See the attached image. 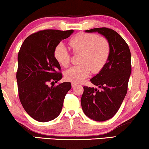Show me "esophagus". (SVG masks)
I'll return each instance as SVG.
<instances>
[{"instance_id":"1","label":"esophagus","mask_w":149,"mask_h":149,"mask_svg":"<svg viewBox=\"0 0 149 149\" xmlns=\"http://www.w3.org/2000/svg\"><path fill=\"white\" fill-rule=\"evenodd\" d=\"M71 85H72V87H74L75 86H76V85H77V83H71Z\"/></svg>"}]
</instances>
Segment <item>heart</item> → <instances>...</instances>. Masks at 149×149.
<instances>
[{"label": "heart", "mask_w": 149, "mask_h": 149, "mask_svg": "<svg viewBox=\"0 0 149 149\" xmlns=\"http://www.w3.org/2000/svg\"><path fill=\"white\" fill-rule=\"evenodd\" d=\"M69 45L74 54H81L80 65L72 66L65 72L66 80L73 83H81L93 73L102 70L109 59L111 47L109 40L104 36L95 34L79 33L69 40ZM54 58L63 67L70 62V54L62 43L56 47Z\"/></svg>", "instance_id": "1"}]
</instances>
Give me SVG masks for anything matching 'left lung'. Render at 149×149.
Returning <instances> with one entry per match:
<instances>
[{
  "mask_svg": "<svg viewBox=\"0 0 149 149\" xmlns=\"http://www.w3.org/2000/svg\"><path fill=\"white\" fill-rule=\"evenodd\" d=\"M86 32L102 34L111 47L107 64L90 80L101 89L84 86L81 100L85 115L94 121H104L117 113L127 93L132 72L131 53L127 42L113 29L102 27Z\"/></svg>",
  "mask_w": 149,
  "mask_h": 149,
  "instance_id": "obj_1",
  "label": "left lung"
}]
</instances>
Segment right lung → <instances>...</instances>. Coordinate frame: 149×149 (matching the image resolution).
<instances>
[{"instance_id": "obj_1", "label": "right lung", "mask_w": 149, "mask_h": 149, "mask_svg": "<svg viewBox=\"0 0 149 149\" xmlns=\"http://www.w3.org/2000/svg\"><path fill=\"white\" fill-rule=\"evenodd\" d=\"M73 32L40 30L28 36L20 47L16 73L19 98L26 113L36 121L56 119L62 111L65 95L71 89L69 82L54 86L62 74L54 52L61 40ZM49 82L54 84L49 86Z\"/></svg>"}]
</instances>
